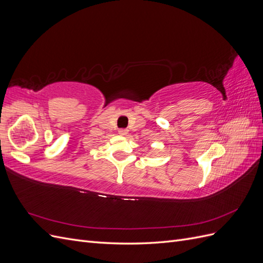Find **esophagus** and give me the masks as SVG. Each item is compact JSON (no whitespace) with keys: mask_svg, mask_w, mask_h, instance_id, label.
<instances>
[{"mask_svg":"<svg viewBox=\"0 0 263 263\" xmlns=\"http://www.w3.org/2000/svg\"><path fill=\"white\" fill-rule=\"evenodd\" d=\"M118 134L122 135V136H126V135L128 134V129H126V128H119V129H118Z\"/></svg>","mask_w":263,"mask_h":263,"instance_id":"34e87169","label":"esophagus"}]
</instances>
